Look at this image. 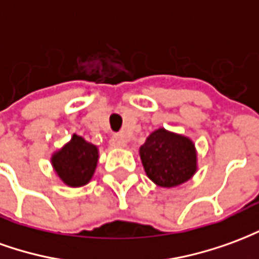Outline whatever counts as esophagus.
Here are the masks:
<instances>
[{"mask_svg":"<svg viewBox=\"0 0 259 259\" xmlns=\"http://www.w3.org/2000/svg\"><path fill=\"white\" fill-rule=\"evenodd\" d=\"M109 144L115 147V148H122V147H126V144H127V139L123 135H115L109 140Z\"/></svg>","mask_w":259,"mask_h":259,"instance_id":"34e87169","label":"esophagus"}]
</instances>
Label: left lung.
I'll use <instances>...</instances> for the list:
<instances>
[{
  "label": "left lung",
  "mask_w": 259,
  "mask_h": 259,
  "mask_svg": "<svg viewBox=\"0 0 259 259\" xmlns=\"http://www.w3.org/2000/svg\"><path fill=\"white\" fill-rule=\"evenodd\" d=\"M139 152L147 176L159 187L183 185L197 170L194 143L163 127L152 132Z\"/></svg>",
  "instance_id": "8db88e82"
}]
</instances>
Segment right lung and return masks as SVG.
Masks as SVG:
<instances>
[{
  "instance_id": "1",
  "label": "right lung",
  "mask_w": 259,
  "mask_h": 259,
  "mask_svg": "<svg viewBox=\"0 0 259 259\" xmlns=\"http://www.w3.org/2000/svg\"><path fill=\"white\" fill-rule=\"evenodd\" d=\"M97 162L98 147L77 135L72 136L70 141L51 157L54 170L69 187L87 185L96 172Z\"/></svg>"
}]
</instances>
